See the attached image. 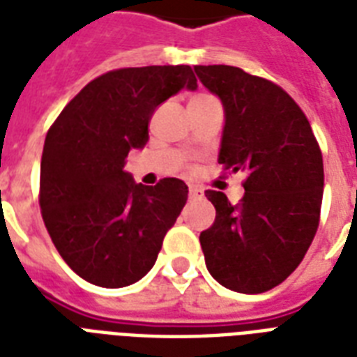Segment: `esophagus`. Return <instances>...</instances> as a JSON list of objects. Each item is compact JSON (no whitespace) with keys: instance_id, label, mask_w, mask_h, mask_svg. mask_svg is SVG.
<instances>
[{"instance_id":"34e87169","label":"esophagus","mask_w":357,"mask_h":357,"mask_svg":"<svg viewBox=\"0 0 357 357\" xmlns=\"http://www.w3.org/2000/svg\"><path fill=\"white\" fill-rule=\"evenodd\" d=\"M189 198L190 200H202V198H204V190L198 189V187H190Z\"/></svg>"}]
</instances>
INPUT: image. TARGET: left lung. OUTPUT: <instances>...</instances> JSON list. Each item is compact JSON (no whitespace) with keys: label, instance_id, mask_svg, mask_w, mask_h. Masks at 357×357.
Here are the masks:
<instances>
[{"label":"left lung","instance_id":"obj_1","mask_svg":"<svg viewBox=\"0 0 357 357\" xmlns=\"http://www.w3.org/2000/svg\"><path fill=\"white\" fill-rule=\"evenodd\" d=\"M195 72L226 113L218 162L224 172L246 174L238 204L206 190L217 209L200 234L207 271L231 291L265 293L291 276L317 234L321 148L304 111L276 83L226 64Z\"/></svg>","mask_w":357,"mask_h":357}]
</instances>
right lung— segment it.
<instances>
[{
  "instance_id": "1",
  "label": "right lung",
  "mask_w": 357,
  "mask_h": 357,
  "mask_svg": "<svg viewBox=\"0 0 357 357\" xmlns=\"http://www.w3.org/2000/svg\"><path fill=\"white\" fill-rule=\"evenodd\" d=\"M183 86H198L187 64L111 70L83 86L47 131L42 218L61 257L89 283L139 282L183 209L189 189L181 179L146 187L123 170L129 150L148 142L157 105Z\"/></svg>"
}]
</instances>
